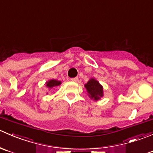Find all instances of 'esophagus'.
<instances>
[{
	"label": "esophagus",
	"instance_id": "esophagus-1",
	"mask_svg": "<svg viewBox=\"0 0 153 153\" xmlns=\"http://www.w3.org/2000/svg\"><path fill=\"white\" fill-rule=\"evenodd\" d=\"M71 80L72 82H77L78 81V78H77V77H74V78H72Z\"/></svg>",
	"mask_w": 153,
	"mask_h": 153
}]
</instances>
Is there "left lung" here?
Wrapping results in <instances>:
<instances>
[{
    "mask_svg": "<svg viewBox=\"0 0 153 153\" xmlns=\"http://www.w3.org/2000/svg\"><path fill=\"white\" fill-rule=\"evenodd\" d=\"M85 87L87 89V92L88 93V96L91 99L94 100H98L102 94V87L100 83L94 79H91L85 85Z\"/></svg>",
    "mask_w": 153,
    "mask_h": 153,
    "instance_id": "left-lung-1",
    "label": "left lung"
}]
</instances>
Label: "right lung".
Instances as JSON below:
<instances>
[{
	"instance_id": "obj_1",
	"label": "right lung",
	"mask_w": 153,
	"mask_h": 153,
	"mask_svg": "<svg viewBox=\"0 0 153 153\" xmlns=\"http://www.w3.org/2000/svg\"><path fill=\"white\" fill-rule=\"evenodd\" d=\"M61 84V82L58 81V80L56 79H51L49 82L46 83V86L49 88H52L56 87V86H58Z\"/></svg>"
}]
</instances>
